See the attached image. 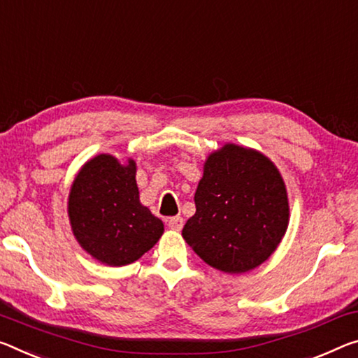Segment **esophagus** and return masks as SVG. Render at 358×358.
<instances>
[{
	"label": "esophagus",
	"mask_w": 358,
	"mask_h": 358,
	"mask_svg": "<svg viewBox=\"0 0 358 358\" xmlns=\"http://www.w3.org/2000/svg\"><path fill=\"white\" fill-rule=\"evenodd\" d=\"M167 226L173 231H181V228H183V218H181V217H170L167 220Z\"/></svg>",
	"instance_id": "1"
}]
</instances>
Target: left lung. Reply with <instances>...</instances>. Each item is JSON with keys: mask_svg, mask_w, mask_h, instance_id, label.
I'll list each match as a JSON object with an SVG mask.
<instances>
[{"mask_svg": "<svg viewBox=\"0 0 358 358\" xmlns=\"http://www.w3.org/2000/svg\"><path fill=\"white\" fill-rule=\"evenodd\" d=\"M185 241L212 268L241 274L257 268L279 245L288 224L283 180L258 151L226 145L210 155Z\"/></svg>", "mask_w": 358, "mask_h": 358, "instance_id": "obj_1", "label": "left lung"}]
</instances>
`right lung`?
Returning a JSON list of instances; mask_svg holds the SVG:
<instances>
[{
  "label": "right lung",
  "instance_id": "1",
  "mask_svg": "<svg viewBox=\"0 0 358 358\" xmlns=\"http://www.w3.org/2000/svg\"><path fill=\"white\" fill-rule=\"evenodd\" d=\"M68 215L84 250L110 266L137 261L164 232L162 221L140 203L135 162L124 167L108 155L94 157L78 173Z\"/></svg>",
  "mask_w": 358,
  "mask_h": 358
}]
</instances>
